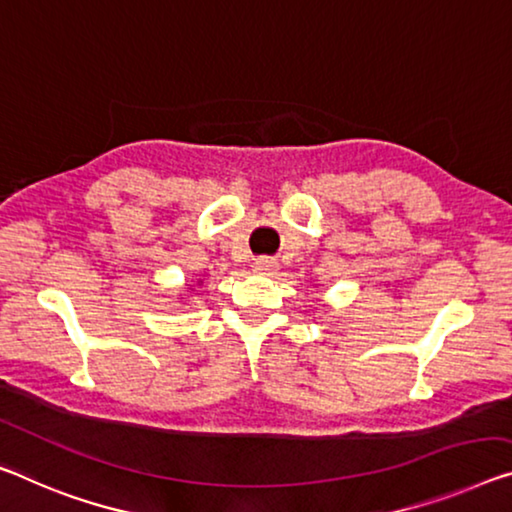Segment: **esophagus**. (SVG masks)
<instances>
[{
  "label": "esophagus",
  "instance_id": "esophagus-1",
  "mask_svg": "<svg viewBox=\"0 0 512 512\" xmlns=\"http://www.w3.org/2000/svg\"><path fill=\"white\" fill-rule=\"evenodd\" d=\"M254 270H256L258 274H272L274 270H277V263H274L272 258H256Z\"/></svg>",
  "mask_w": 512,
  "mask_h": 512
}]
</instances>
